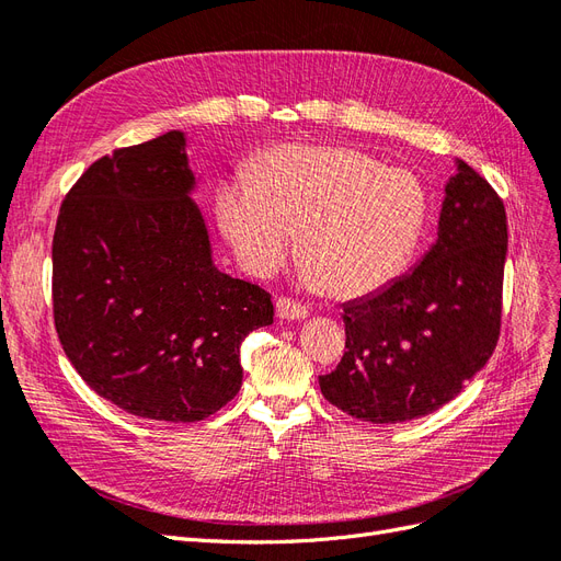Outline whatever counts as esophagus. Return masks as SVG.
Masks as SVG:
<instances>
[{
  "label": "esophagus",
  "mask_w": 561,
  "mask_h": 561,
  "mask_svg": "<svg viewBox=\"0 0 561 561\" xmlns=\"http://www.w3.org/2000/svg\"><path fill=\"white\" fill-rule=\"evenodd\" d=\"M275 310H277L279 319H306L308 317L306 306H300L298 300H294L289 296H279L275 300Z\"/></svg>",
  "instance_id": "1"
}]
</instances>
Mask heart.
<instances>
[{
  "instance_id": "1",
  "label": "heart",
  "mask_w": 561,
  "mask_h": 561,
  "mask_svg": "<svg viewBox=\"0 0 561 561\" xmlns=\"http://www.w3.org/2000/svg\"><path fill=\"white\" fill-rule=\"evenodd\" d=\"M222 234L253 275L275 272L298 244L306 279L333 296L392 282L419 242L425 192L411 173L350 148L286 146L218 192Z\"/></svg>"
}]
</instances>
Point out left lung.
I'll return each instance as SVG.
<instances>
[{
	"label": "left lung",
	"instance_id": "obj_1",
	"mask_svg": "<svg viewBox=\"0 0 561 561\" xmlns=\"http://www.w3.org/2000/svg\"><path fill=\"white\" fill-rule=\"evenodd\" d=\"M456 164L439 237L421 265L343 306L347 350L319 376V388L352 419L388 425L437 411L484 369L499 343L505 206L472 167Z\"/></svg>",
	"mask_w": 561,
	"mask_h": 561
}]
</instances>
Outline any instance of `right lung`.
Returning <instances> with one entry per match:
<instances>
[{
	"mask_svg": "<svg viewBox=\"0 0 561 561\" xmlns=\"http://www.w3.org/2000/svg\"><path fill=\"white\" fill-rule=\"evenodd\" d=\"M187 169L169 131L79 175L54 232V324L75 371L138 419L195 423L242 388L239 345L270 327L259 284L211 263Z\"/></svg>",
	"mask_w": 561,
	"mask_h": 561,
	"instance_id": "1",
	"label": "right lung"
}]
</instances>
